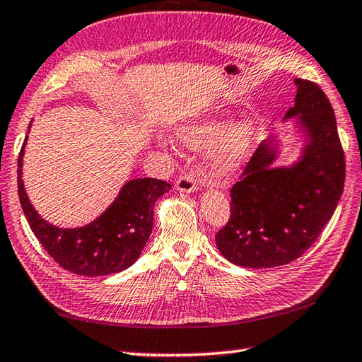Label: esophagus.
Returning a JSON list of instances; mask_svg holds the SVG:
<instances>
[{"mask_svg": "<svg viewBox=\"0 0 362 362\" xmlns=\"http://www.w3.org/2000/svg\"><path fill=\"white\" fill-rule=\"evenodd\" d=\"M175 188L180 193H193L198 188V183L193 179V175L185 174L179 177V180L175 183Z\"/></svg>", "mask_w": 362, "mask_h": 362, "instance_id": "obj_1", "label": "esophagus"}]
</instances>
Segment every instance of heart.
Here are the masks:
<instances>
[{"label": "heart", "mask_w": 362, "mask_h": 362, "mask_svg": "<svg viewBox=\"0 0 362 362\" xmlns=\"http://www.w3.org/2000/svg\"><path fill=\"white\" fill-rule=\"evenodd\" d=\"M257 127L255 120L238 119L233 124L221 119H206L202 122L183 125L175 139L193 153L211 151L209 164L217 179H230L245 168L253 153Z\"/></svg>", "instance_id": "heart-1"}]
</instances>
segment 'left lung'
Masks as SVG:
<instances>
[{"mask_svg":"<svg viewBox=\"0 0 362 362\" xmlns=\"http://www.w3.org/2000/svg\"><path fill=\"white\" fill-rule=\"evenodd\" d=\"M296 117L306 143L291 165L272 168L279 143L264 140L230 190V219L216 235L221 255L261 269L295 261L330 221L345 185V154L329 98L317 83L295 78Z\"/></svg>","mask_w":362,"mask_h":362,"instance_id":"left-lung-1","label":"left lung"}]
</instances>
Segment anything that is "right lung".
Returning <instances> with one entry per match:
<instances>
[{
  "instance_id": "obj_1",
  "label": "right lung",
  "mask_w": 362,
  "mask_h": 362,
  "mask_svg": "<svg viewBox=\"0 0 362 362\" xmlns=\"http://www.w3.org/2000/svg\"><path fill=\"white\" fill-rule=\"evenodd\" d=\"M30 130V125H28ZM17 160V190L32 232L48 255L66 271L96 277L122 272L141 255L153 230L154 204L172 185L158 179L129 180L112 204L93 222L77 228H61L40 217L22 182V158Z\"/></svg>"
}]
</instances>
